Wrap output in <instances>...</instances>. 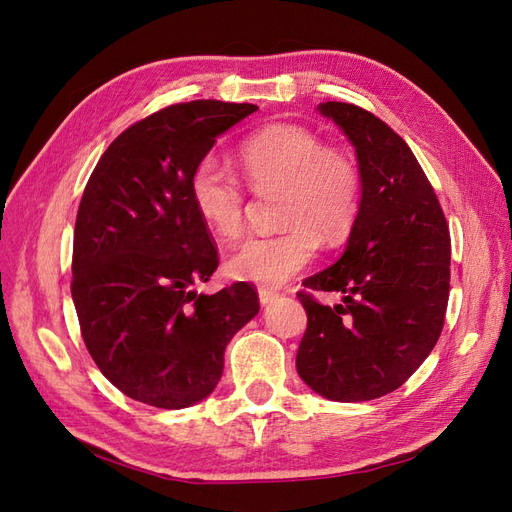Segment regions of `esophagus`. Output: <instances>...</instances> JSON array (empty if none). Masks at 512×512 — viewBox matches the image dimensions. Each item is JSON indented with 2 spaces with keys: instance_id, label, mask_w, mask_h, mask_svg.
<instances>
[{
  "instance_id": "34e87169",
  "label": "esophagus",
  "mask_w": 512,
  "mask_h": 512,
  "mask_svg": "<svg viewBox=\"0 0 512 512\" xmlns=\"http://www.w3.org/2000/svg\"><path fill=\"white\" fill-rule=\"evenodd\" d=\"M277 297H280V294H277L275 290H269V288H258V299H260V303H262V305H269V303H273Z\"/></svg>"
}]
</instances>
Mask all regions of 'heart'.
Listing matches in <instances>:
<instances>
[{
	"instance_id": "b5f03b06",
	"label": "heart",
	"mask_w": 512,
	"mask_h": 512,
	"mask_svg": "<svg viewBox=\"0 0 512 512\" xmlns=\"http://www.w3.org/2000/svg\"><path fill=\"white\" fill-rule=\"evenodd\" d=\"M245 179L254 188L282 185L280 220L271 235H250L228 256L232 277L260 286H280L301 273L327 245L346 241L363 203L361 166L348 151L327 147L322 138L294 123H273L247 136L237 149ZM198 218L222 239L243 228L245 190L237 175L213 156L190 175Z\"/></svg>"
}]
</instances>
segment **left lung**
<instances>
[{"mask_svg":"<svg viewBox=\"0 0 512 512\" xmlns=\"http://www.w3.org/2000/svg\"><path fill=\"white\" fill-rule=\"evenodd\" d=\"M320 113L356 149L363 203L342 258L297 292L307 312L297 371L322 397L369 401L399 389L438 344L451 288V235L404 138L356 104L324 102ZM312 289L344 291L345 305L322 306Z\"/></svg>","mask_w":512,"mask_h":512,"instance_id":"obj_1","label":"left lung"}]
</instances>
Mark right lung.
Returning <instances> with one entry per match:
<instances>
[{"label": "right lung", "instance_id": "add662e5", "mask_svg": "<svg viewBox=\"0 0 512 512\" xmlns=\"http://www.w3.org/2000/svg\"><path fill=\"white\" fill-rule=\"evenodd\" d=\"M256 104L194 100L132 123L102 153L76 213L72 301L104 378L143 404L205 399L224 350L260 309L252 284L198 294L220 265L190 175L215 138Z\"/></svg>", "mask_w": 512, "mask_h": 512}]
</instances>
